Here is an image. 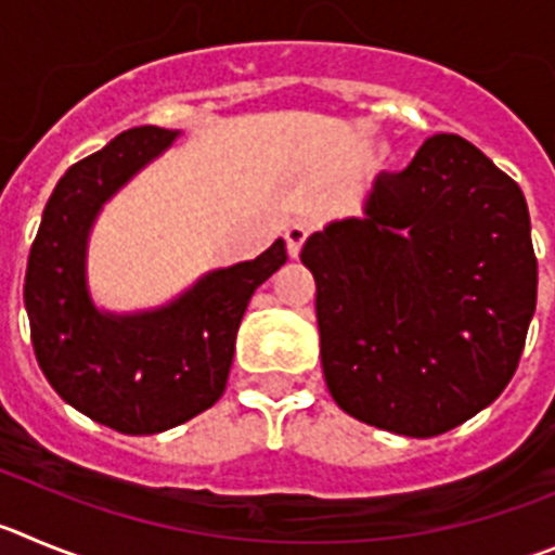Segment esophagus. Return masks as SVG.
<instances>
[{"label":"esophagus","instance_id":"34e87169","mask_svg":"<svg viewBox=\"0 0 555 555\" xmlns=\"http://www.w3.org/2000/svg\"><path fill=\"white\" fill-rule=\"evenodd\" d=\"M307 237H309L307 223H289V227L284 229V243H287L289 257H298V254H301V246L307 243Z\"/></svg>","mask_w":555,"mask_h":555}]
</instances>
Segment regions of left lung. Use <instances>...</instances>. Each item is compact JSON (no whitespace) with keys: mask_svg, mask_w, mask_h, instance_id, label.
I'll return each instance as SVG.
<instances>
[{"mask_svg":"<svg viewBox=\"0 0 555 555\" xmlns=\"http://www.w3.org/2000/svg\"><path fill=\"white\" fill-rule=\"evenodd\" d=\"M337 406L367 426L437 437L512 382L537 309L520 184L459 134L382 173L362 218L301 248Z\"/></svg>","mask_w":555,"mask_h":555,"instance_id":"8db88e82","label":"left lung"}]
</instances>
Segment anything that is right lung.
<instances>
[{"label":"right lung","mask_w":555,"mask_h":555,"mask_svg":"<svg viewBox=\"0 0 555 555\" xmlns=\"http://www.w3.org/2000/svg\"><path fill=\"white\" fill-rule=\"evenodd\" d=\"M177 132L134 127L63 173L29 248L24 304L35 359L54 392L121 434H159L223 396L254 289L287 259L276 241L251 262L209 273L159 312L113 318L85 289V237L99 207Z\"/></svg>","instance_id":"1"}]
</instances>
